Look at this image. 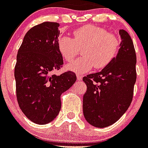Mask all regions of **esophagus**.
<instances>
[{"mask_svg": "<svg viewBox=\"0 0 148 148\" xmlns=\"http://www.w3.org/2000/svg\"><path fill=\"white\" fill-rule=\"evenodd\" d=\"M77 80L80 81V80H82L83 77L80 75V74H77Z\"/></svg>", "mask_w": 148, "mask_h": 148, "instance_id": "1", "label": "esophagus"}]
</instances>
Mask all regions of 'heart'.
I'll return each instance as SVG.
<instances>
[{
	"label": "heart",
	"mask_w": 148,
	"mask_h": 148,
	"mask_svg": "<svg viewBox=\"0 0 148 148\" xmlns=\"http://www.w3.org/2000/svg\"><path fill=\"white\" fill-rule=\"evenodd\" d=\"M58 50L66 62H72L81 49L83 56L69 64L68 70L78 74H85L93 66L101 69L109 64L120 49L119 37L105 29L86 25L73 32V38L63 36L57 41Z\"/></svg>",
	"instance_id": "b5f03b06"
}]
</instances>
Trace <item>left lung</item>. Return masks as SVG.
I'll return each instance as SVG.
<instances>
[{
    "mask_svg": "<svg viewBox=\"0 0 148 148\" xmlns=\"http://www.w3.org/2000/svg\"><path fill=\"white\" fill-rule=\"evenodd\" d=\"M122 39L116 57L101 71L83 77L86 91L83 99L85 119L97 128L116 122L132 101L136 82V54L128 32L120 29Z\"/></svg>",
    "mask_w": 148,
    "mask_h": 148,
    "instance_id": "8db88e82",
    "label": "left lung"
}]
</instances>
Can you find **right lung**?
Wrapping results in <instances>:
<instances>
[{
	"label": "right lung",
	"instance_id": "obj_1",
	"mask_svg": "<svg viewBox=\"0 0 148 148\" xmlns=\"http://www.w3.org/2000/svg\"><path fill=\"white\" fill-rule=\"evenodd\" d=\"M59 23L44 22L26 32L18 50L14 70L18 104L32 122L45 125L58 115L61 95L77 80L74 72L52 74L63 64L58 50Z\"/></svg>",
	"mask_w": 148,
	"mask_h": 148
}]
</instances>
